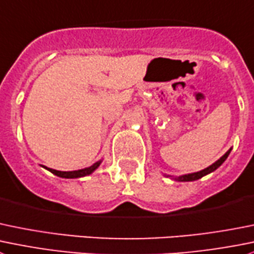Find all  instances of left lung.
Wrapping results in <instances>:
<instances>
[{
	"instance_id": "left-lung-1",
	"label": "left lung",
	"mask_w": 254,
	"mask_h": 254,
	"mask_svg": "<svg viewBox=\"0 0 254 254\" xmlns=\"http://www.w3.org/2000/svg\"><path fill=\"white\" fill-rule=\"evenodd\" d=\"M231 150H232V149H230V150H228V151L226 152V154L223 155V156H221L220 159L217 160V161H215V162H213L212 165H210V166H208V167H206V169L201 170V171H197V172H191V174H185V175H180V176H171V175H166V174H164V176H166V177H170V179H171V180H175V181H179V182H189V181H196V180L201 179V177L206 176V175L211 174V172H213V171H215V170H217L218 167H220L221 165H222L223 162L226 161V159H227V157H228V155H230Z\"/></svg>"
}]
</instances>
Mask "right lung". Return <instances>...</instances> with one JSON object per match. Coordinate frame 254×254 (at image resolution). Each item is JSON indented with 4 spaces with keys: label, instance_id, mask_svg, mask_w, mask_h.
<instances>
[{
    "label": "right lung",
    "instance_id": "obj_1",
    "mask_svg": "<svg viewBox=\"0 0 254 254\" xmlns=\"http://www.w3.org/2000/svg\"><path fill=\"white\" fill-rule=\"evenodd\" d=\"M102 161L103 160H99V161H97L95 164H93L92 166L84 167V169H80V170H74V171H58V170L49 169V167L43 166V165H42V167H44V169L51 171L52 174H54L58 177H63V179H79V177H84V176H88V175L93 174V172L100 166Z\"/></svg>",
    "mask_w": 254,
    "mask_h": 254
}]
</instances>
